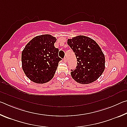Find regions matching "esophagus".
Returning <instances> with one entry per match:
<instances>
[{
  "label": "esophagus",
  "instance_id": "34e87169",
  "mask_svg": "<svg viewBox=\"0 0 127 127\" xmlns=\"http://www.w3.org/2000/svg\"><path fill=\"white\" fill-rule=\"evenodd\" d=\"M66 60H67V59H66V57H65V58H64L63 59V61H64V62H66Z\"/></svg>",
  "mask_w": 127,
  "mask_h": 127
}]
</instances>
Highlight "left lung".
Instances as JSON below:
<instances>
[{
	"label": "left lung",
	"instance_id": "1",
	"mask_svg": "<svg viewBox=\"0 0 127 127\" xmlns=\"http://www.w3.org/2000/svg\"><path fill=\"white\" fill-rule=\"evenodd\" d=\"M77 59L76 69L71 70L72 78L81 84H89L99 78L105 69V56L100 47L92 38L77 36L68 40Z\"/></svg>",
	"mask_w": 127,
	"mask_h": 127
}]
</instances>
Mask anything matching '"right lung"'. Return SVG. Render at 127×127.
<instances>
[{
	"label": "right lung",
	"mask_w": 127,
	"mask_h": 127,
	"mask_svg": "<svg viewBox=\"0 0 127 127\" xmlns=\"http://www.w3.org/2000/svg\"><path fill=\"white\" fill-rule=\"evenodd\" d=\"M57 39L50 35L36 36L22 52L23 70L30 80L37 83L48 82L53 78L58 63L59 49L55 48Z\"/></svg>",
	"instance_id": "1"
}]
</instances>
